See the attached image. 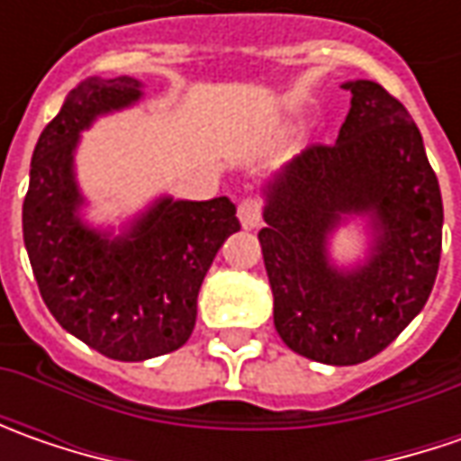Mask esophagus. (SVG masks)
<instances>
[{
	"label": "esophagus",
	"mask_w": 461,
	"mask_h": 461,
	"mask_svg": "<svg viewBox=\"0 0 461 461\" xmlns=\"http://www.w3.org/2000/svg\"><path fill=\"white\" fill-rule=\"evenodd\" d=\"M239 221L246 230L257 228L258 221H261V203H258L257 197H246V200H240Z\"/></svg>",
	"instance_id": "obj_1"
}]
</instances>
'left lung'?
<instances>
[{"label": "left lung", "mask_w": 461, "mask_h": 461, "mask_svg": "<svg viewBox=\"0 0 461 461\" xmlns=\"http://www.w3.org/2000/svg\"><path fill=\"white\" fill-rule=\"evenodd\" d=\"M351 107L333 146H310L264 185L258 243L282 341L312 362L372 359L434 290L444 204L413 117L377 81H346ZM367 222L370 249L339 267L330 236Z\"/></svg>", "instance_id": "8db88e82"}]
</instances>
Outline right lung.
Segmentation results:
<instances>
[{
    "label": "right lung",
    "mask_w": 461,
    "mask_h": 461,
    "mask_svg": "<svg viewBox=\"0 0 461 461\" xmlns=\"http://www.w3.org/2000/svg\"><path fill=\"white\" fill-rule=\"evenodd\" d=\"M143 81L89 77L38 138L23 203V239L43 303L71 336L117 362H146L192 336L197 294L215 254L240 230L228 197H156L122 225L84 221L74 156L102 115L133 107Z\"/></svg>",
    "instance_id": "1"
}]
</instances>
